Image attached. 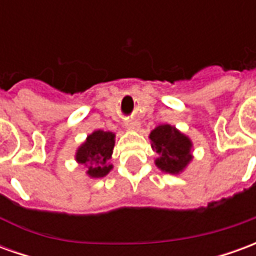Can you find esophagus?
I'll use <instances>...</instances> for the list:
<instances>
[{
    "instance_id": "34e87169",
    "label": "esophagus",
    "mask_w": 256,
    "mask_h": 256,
    "mask_svg": "<svg viewBox=\"0 0 256 256\" xmlns=\"http://www.w3.org/2000/svg\"><path fill=\"white\" fill-rule=\"evenodd\" d=\"M126 128H130V130H138L140 128V123L137 120H128L126 123Z\"/></svg>"
}]
</instances>
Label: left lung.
I'll return each instance as SVG.
<instances>
[{
	"mask_svg": "<svg viewBox=\"0 0 256 256\" xmlns=\"http://www.w3.org/2000/svg\"><path fill=\"white\" fill-rule=\"evenodd\" d=\"M150 138L152 148L159 155L156 159V166L163 172L178 174L192 159L190 140L170 124L158 126L150 133Z\"/></svg>",
	"mask_w": 256,
	"mask_h": 256,
	"instance_id": "obj_1",
	"label": "left lung"
}]
</instances>
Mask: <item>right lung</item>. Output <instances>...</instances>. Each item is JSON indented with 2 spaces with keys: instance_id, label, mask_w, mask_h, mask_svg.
Returning a JSON list of instances; mask_svg holds the SVG:
<instances>
[{
  "instance_id": "obj_1",
  "label": "right lung",
  "mask_w": 256,
  "mask_h": 256,
  "mask_svg": "<svg viewBox=\"0 0 256 256\" xmlns=\"http://www.w3.org/2000/svg\"><path fill=\"white\" fill-rule=\"evenodd\" d=\"M114 145L115 134L97 130L90 134L84 144L80 145L76 152V160L89 167L88 174L90 177H104L112 168V164H108V160L111 159Z\"/></svg>"
}]
</instances>
